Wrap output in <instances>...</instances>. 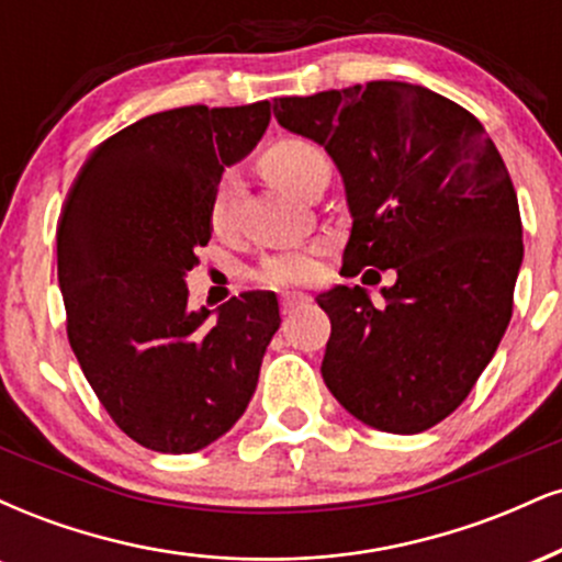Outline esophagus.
<instances>
[{
  "mask_svg": "<svg viewBox=\"0 0 562 562\" xmlns=\"http://www.w3.org/2000/svg\"><path fill=\"white\" fill-rule=\"evenodd\" d=\"M312 301L308 299V295H303V293H285L280 299V306H282V312H293V308H299V306H306V303Z\"/></svg>",
  "mask_w": 562,
  "mask_h": 562,
  "instance_id": "obj_1",
  "label": "esophagus"
}]
</instances>
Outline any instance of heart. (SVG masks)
<instances>
[{
  "label": "heart",
  "instance_id": "1",
  "mask_svg": "<svg viewBox=\"0 0 562 562\" xmlns=\"http://www.w3.org/2000/svg\"><path fill=\"white\" fill-rule=\"evenodd\" d=\"M259 166L274 184L285 187L290 192H299V195H303L306 184L319 171L330 169L325 153L314 142L301 137H285L272 142L261 153ZM237 195H240V184H237L235 171H224L209 205V222L216 235H227L235 227ZM317 272L319 261L314 250H280V254L267 256L259 263L256 280L269 288H293L312 282Z\"/></svg>",
  "mask_w": 562,
  "mask_h": 562
}]
</instances>
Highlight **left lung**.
Segmentation results:
<instances>
[{
  "label": "left lung",
  "instance_id": "1",
  "mask_svg": "<svg viewBox=\"0 0 562 562\" xmlns=\"http://www.w3.org/2000/svg\"><path fill=\"white\" fill-rule=\"evenodd\" d=\"M272 108L344 177L353 224L340 274L396 269L383 306L359 285L317 295L333 327L325 385L385 434L434 428L465 402L513 317L524 227L505 160L473 113L417 83L370 81Z\"/></svg>",
  "mask_w": 562,
  "mask_h": 562
}]
</instances>
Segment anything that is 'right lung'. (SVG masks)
I'll use <instances>...</instances> for the list:
<instances>
[{
	"instance_id": "obj_1",
	"label": "right lung",
	"mask_w": 562,
	"mask_h": 562,
	"mask_svg": "<svg viewBox=\"0 0 562 562\" xmlns=\"http://www.w3.org/2000/svg\"><path fill=\"white\" fill-rule=\"evenodd\" d=\"M269 115L267 100L147 115L97 147L63 203L70 348L113 423L145 449L190 454L227 434L280 327L274 293H240L209 322L184 285L211 240L224 166L254 150Z\"/></svg>"
}]
</instances>
